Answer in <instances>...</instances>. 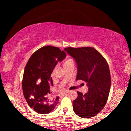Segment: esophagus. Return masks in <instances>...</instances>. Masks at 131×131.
Masks as SVG:
<instances>
[{"label": "esophagus", "mask_w": 131, "mask_h": 131, "mask_svg": "<svg viewBox=\"0 0 131 131\" xmlns=\"http://www.w3.org/2000/svg\"><path fill=\"white\" fill-rule=\"evenodd\" d=\"M68 92H69L68 91H66L65 92L62 93V96H66V95H67L68 94Z\"/></svg>", "instance_id": "esophagus-1"}]
</instances>
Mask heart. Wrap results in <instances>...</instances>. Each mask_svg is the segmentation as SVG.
<instances>
[{
    "label": "heart",
    "instance_id": "heart-1",
    "mask_svg": "<svg viewBox=\"0 0 131 131\" xmlns=\"http://www.w3.org/2000/svg\"><path fill=\"white\" fill-rule=\"evenodd\" d=\"M71 63H74V61L72 58H67L63 62V66H65L66 65H69Z\"/></svg>",
    "mask_w": 131,
    "mask_h": 131
}]
</instances>
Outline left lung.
I'll list each match as a JSON object with an SVG mask.
<instances>
[{
	"label": "left lung",
	"mask_w": 131,
	"mask_h": 131,
	"mask_svg": "<svg viewBox=\"0 0 131 131\" xmlns=\"http://www.w3.org/2000/svg\"><path fill=\"white\" fill-rule=\"evenodd\" d=\"M64 50L77 64L76 80L86 82L88 91H77L73 102V111L82 118L93 117L103 109L109 94L111 79L108 65L104 57L93 47L65 48Z\"/></svg>",
	"instance_id": "1"
}]
</instances>
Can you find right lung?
<instances>
[{
    "instance_id": "1",
    "label": "right lung",
    "mask_w": 131,
    "mask_h": 131,
    "mask_svg": "<svg viewBox=\"0 0 131 131\" xmlns=\"http://www.w3.org/2000/svg\"><path fill=\"white\" fill-rule=\"evenodd\" d=\"M66 56L59 48L44 46L35 52L26 63L23 79L24 95L29 106L38 113H49L58 103L59 97L53 100L48 97L50 86L53 85L51 74Z\"/></svg>"
}]
</instances>
